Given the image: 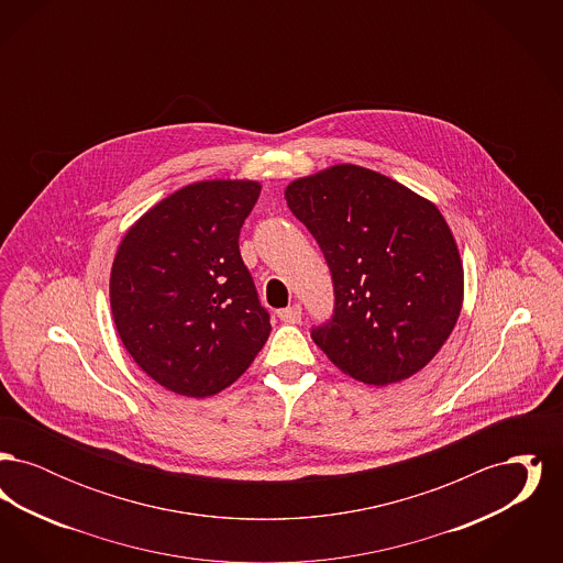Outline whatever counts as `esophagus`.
Segmentation results:
<instances>
[{
    "mask_svg": "<svg viewBox=\"0 0 563 563\" xmlns=\"http://www.w3.org/2000/svg\"><path fill=\"white\" fill-rule=\"evenodd\" d=\"M278 317H280V321L287 322V324H297V322L301 321V308L294 303V306L280 310Z\"/></svg>",
    "mask_w": 563,
    "mask_h": 563,
    "instance_id": "34e87169",
    "label": "esophagus"
}]
</instances>
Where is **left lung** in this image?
<instances>
[{"label":"left lung","instance_id":"1","mask_svg":"<svg viewBox=\"0 0 563 563\" xmlns=\"http://www.w3.org/2000/svg\"><path fill=\"white\" fill-rule=\"evenodd\" d=\"M285 200L333 276L335 312L312 331L317 346L377 388L424 369L464 301L460 251L437 205L356 164L295 179Z\"/></svg>","mask_w":563,"mask_h":563}]
</instances>
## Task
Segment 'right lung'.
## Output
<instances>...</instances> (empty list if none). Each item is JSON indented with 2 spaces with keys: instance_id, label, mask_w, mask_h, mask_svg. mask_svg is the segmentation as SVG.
Instances as JSON below:
<instances>
[{
  "instance_id": "1",
  "label": "right lung",
  "mask_w": 563,
  "mask_h": 563,
  "mask_svg": "<svg viewBox=\"0 0 563 563\" xmlns=\"http://www.w3.org/2000/svg\"><path fill=\"white\" fill-rule=\"evenodd\" d=\"M262 184L207 179L141 214L118 244L109 303L134 363L166 390L205 399L241 377L268 342L239 236Z\"/></svg>"
}]
</instances>
